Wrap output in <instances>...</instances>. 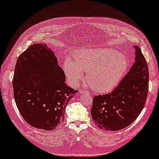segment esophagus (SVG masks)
I'll return each instance as SVG.
<instances>
[{"label": "esophagus", "instance_id": "esophagus-1", "mask_svg": "<svg viewBox=\"0 0 159 159\" xmlns=\"http://www.w3.org/2000/svg\"><path fill=\"white\" fill-rule=\"evenodd\" d=\"M79 93L80 94H89V92L88 91H86V90H84L83 89H80Z\"/></svg>", "mask_w": 159, "mask_h": 159}]
</instances>
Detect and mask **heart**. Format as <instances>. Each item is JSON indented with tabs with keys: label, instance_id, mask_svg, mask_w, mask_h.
<instances>
[{
	"label": "heart",
	"instance_id": "1",
	"mask_svg": "<svg viewBox=\"0 0 159 159\" xmlns=\"http://www.w3.org/2000/svg\"><path fill=\"white\" fill-rule=\"evenodd\" d=\"M129 67L124 55L111 49H81L73 53V60L66 59L63 65L65 76L73 84L83 79L90 89L100 93H107L118 84Z\"/></svg>",
	"mask_w": 159,
	"mask_h": 159
}]
</instances>
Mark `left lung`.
Wrapping results in <instances>:
<instances>
[{"label":"left lung","mask_w":159,"mask_h":159,"mask_svg":"<svg viewBox=\"0 0 159 159\" xmlns=\"http://www.w3.org/2000/svg\"><path fill=\"white\" fill-rule=\"evenodd\" d=\"M135 62L111 93L95 96L91 115L95 124L105 131H118L129 125L139 116L148 91L147 61L137 46Z\"/></svg>","instance_id":"left-lung-1"}]
</instances>
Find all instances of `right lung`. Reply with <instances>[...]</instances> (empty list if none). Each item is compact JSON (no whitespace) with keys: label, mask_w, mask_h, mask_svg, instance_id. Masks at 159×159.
<instances>
[{"label":"right lung","mask_w":159,"mask_h":159,"mask_svg":"<svg viewBox=\"0 0 159 159\" xmlns=\"http://www.w3.org/2000/svg\"><path fill=\"white\" fill-rule=\"evenodd\" d=\"M65 81L63 70L45 44L30 45L20 55L12 80L14 97L29 125L52 131L64 121L68 102L78 93Z\"/></svg>","instance_id":"obj_1"}]
</instances>
